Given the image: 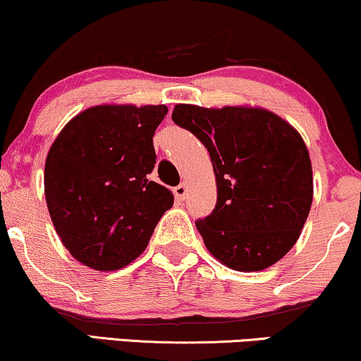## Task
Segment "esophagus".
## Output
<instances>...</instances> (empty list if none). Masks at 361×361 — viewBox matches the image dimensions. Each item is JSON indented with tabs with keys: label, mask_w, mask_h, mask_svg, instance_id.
<instances>
[{
	"label": "esophagus",
	"mask_w": 361,
	"mask_h": 361,
	"mask_svg": "<svg viewBox=\"0 0 361 361\" xmlns=\"http://www.w3.org/2000/svg\"><path fill=\"white\" fill-rule=\"evenodd\" d=\"M185 194H187V185L182 182V184H179L177 187H174V195L177 200H184L185 199Z\"/></svg>",
	"instance_id": "1"
}]
</instances>
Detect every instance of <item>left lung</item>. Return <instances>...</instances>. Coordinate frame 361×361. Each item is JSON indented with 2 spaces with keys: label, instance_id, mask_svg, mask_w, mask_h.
I'll use <instances>...</instances> for the list:
<instances>
[{
  "label": "left lung",
  "instance_id": "1",
  "mask_svg": "<svg viewBox=\"0 0 361 361\" xmlns=\"http://www.w3.org/2000/svg\"><path fill=\"white\" fill-rule=\"evenodd\" d=\"M172 121L209 151L217 204L195 222L205 247L237 272H260L295 245L310 212L313 176L298 130L272 111L177 104Z\"/></svg>",
  "mask_w": 361,
  "mask_h": 361
}]
</instances>
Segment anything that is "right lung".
Returning a JSON list of instances; mask_svg holds the SVG:
<instances>
[{"instance_id":"1","label":"right lung","mask_w":361,"mask_h":361,"mask_svg":"<svg viewBox=\"0 0 361 361\" xmlns=\"http://www.w3.org/2000/svg\"><path fill=\"white\" fill-rule=\"evenodd\" d=\"M167 107L101 104L79 112L54 139L44 166L46 204L74 259L112 272L146 250L169 189L149 180L152 137Z\"/></svg>"}]
</instances>
